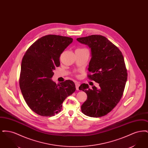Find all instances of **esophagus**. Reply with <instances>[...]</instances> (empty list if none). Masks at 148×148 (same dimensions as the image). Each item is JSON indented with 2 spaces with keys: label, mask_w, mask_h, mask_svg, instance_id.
Segmentation results:
<instances>
[{
  "label": "esophagus",
  "mask_w": 148,
  "mask_h": 148,
  "mask_svg": "<svg viewBox=\"0 0 148 148\" xmlns=\"http://www.w3.org/2000/svg\"><path fill=\"white\" fill-rule=\"evenodd\" d=\"M80 86V84L78 83H75V88H76V89L78 90H79V87Z\"/></svg>",
  "instance_id": "34e87169"
}]
</instances>
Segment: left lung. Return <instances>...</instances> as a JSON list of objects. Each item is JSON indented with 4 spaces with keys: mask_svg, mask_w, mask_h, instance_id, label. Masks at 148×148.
<instances>
[{
    "mask_svg": "<svg viewBox=\"0 0 148 148\" xmlns=\"http://www.w3.org/2000/svg\"><path fill=\"white\" fill-rule=\"evenodd\" d=\"M91 49L88 78L98 83L99 88L92 89L82 84L79 89L87 94L81 106L85 115L94 118L110 113L121 98L127 82V73L124 57L119 48L104 36L89 35L77 39Z\"/></svg>",
    "mask_w": 148,
    "mask_h": 148,
    "instance_id": "8db88e82",
    "label": "left lung"
}]
</instances>
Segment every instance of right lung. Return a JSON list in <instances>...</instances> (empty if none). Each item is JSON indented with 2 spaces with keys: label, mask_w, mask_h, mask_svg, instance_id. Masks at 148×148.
<instances>
[{
  "label": "right lung",
  "mask_w": 148,
  "mask_h": 148,
  "mask_svg": "<svg viewBox=\"0 0 148 148\" xmlns=\"http://www.w3.org/2000/svg\"><path fill=\"white\" fill-rule=\"evenodd\" d=\"M72 42L67 36L45 35L34 42L23 58L19 77L21 93L29 107L40 116L59 113L64 100L76 90L71 80L56 84L51 79L53 71L60 65L61 54Z\"/></svg>",
  "instance_id": "1"
}]
</instances>
